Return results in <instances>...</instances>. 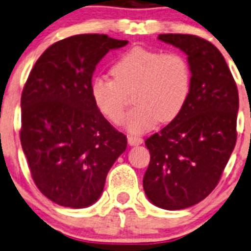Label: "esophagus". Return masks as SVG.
Returning <instances> with one entry per match:
<instances>
[{"label": "esophagus", "mask_w": 251, "mask_h": 251, "mask_svg": "<svg viewBox=\"0 0 251 251\" xmlns=\"http://www.w3.org/2000/svg\"><path fill=\"white\" fill-rule=\"evenodd\" d=\"M127 142L130 146H138V144L143 143V138L138 137V136H128Z\"/></svg>", "instance_id": "1"}]
</instances>
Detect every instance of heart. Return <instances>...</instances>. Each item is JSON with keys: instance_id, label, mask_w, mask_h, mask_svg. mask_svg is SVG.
<instances>
[{"instance_id": "heart-1", "label": "heart", "mask_w": 251, "mask_h": 251, "mask_svg": "<svg viewBox=\"0 0 251 251\" xmlns=\"http://www.w3.org/2000/svg\"><path fill=\"white\" fill-rule=\"evenodd\" d=\"M104 75L91 81V95L98 110L114 124L123 121L133 93L136 107L126 118L132 133L151 130L158 121L170 123L179 115L191 96L193 70L186 55L178 52L136 46L119 55Z\"/></svg>"}]
</instances>
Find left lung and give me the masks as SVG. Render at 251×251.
Segmentation results:
<instances>
[{
    "label": "left lung",
    "instance_id": "1",
    "mask_svg": "<svg viewBox=\"0 0 251 251\" xmlns=\"http://www.w3.org/2000/svg\"><path fill=\"white\" fill-rule=\"evenodd\" d=\"M188 55L191 96L179 115L146 140L151 161L143 177L156 206L181 210L198 204L219 183L237 142L238 88L219 50L196 35L158 37Z\"/></svg>",
    "mask_w": 251,
    "mask_h": 251
}]
</instances>
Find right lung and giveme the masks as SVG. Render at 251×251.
<instances>
[{"instance_id":"add662e5","label":"right lung","mask_w":251,"mask_h":251,"mask_svg":"<svg viewBox=\"0 0 251 251\" xmlns=\"http://www.w3.org/2000/svg\"><path fill=\"white\" fill-rule=\"evenodd\" d=\"M126 40L82 34L50 46L22 93L20 142L37 188L55 204L90 206L127 141L93 102L91 81L100 60Z\"/></svg>"}]
</instances>
